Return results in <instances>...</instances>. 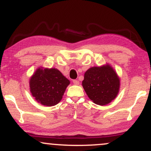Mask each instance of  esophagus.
Segmentation results:
<instances>
[{
	"mask_svg": "<svg viewBox=\"0 0 151 151\" xmlns=\"http://www.w3.org/2000/svg\"><path fill=\"white\" fill-rule=\"evenodd\" d=\"M73 83L74 84H76V85H78V84H79V81L78 80H76V79L73 80Z\"/></svg>",
	"mask_w": 151,
	"mask_h": 151,
	"instance_id": "obj_1",
	"label": "esophagus"
}]
</instances>
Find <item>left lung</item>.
Here are the masks:
<instances>
[{"label":"left lung","instance_id":"8db88e82","mask_svg":"<svg viewBox=\"0 0 151 151\" xmlns=\"http://www.w3.org/2000/svg\"><path fill=\"white\" fill-rule=\"evenodd\" d=\"M82 86L93 103L106 105L117 96L120 89V78L109 64L92 67L84 74Z\"/></svg>","mask_w":151,"mask_h":151}]
</instances>
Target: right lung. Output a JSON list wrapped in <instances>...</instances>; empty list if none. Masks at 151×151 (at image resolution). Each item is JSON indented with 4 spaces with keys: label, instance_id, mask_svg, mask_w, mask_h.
Listing matches in <instances>:
<instances>
[{
    "label": "right lung",
    "instance_id": "1",
    "mask_svg": "<svg viewBox=\"0 0 151 151\" xmlns=\"http://www.w3.org/2000/svg\"><path fill=\"white\" fill-rule=\"evenodd\" d=\"M32 96L37 102L47 106H52L62 100L70 81L55 68L38 67L30 81Z\"/></svg>",
    "mask_w": 151,
    "mask_h": 151
}]
</instances>
